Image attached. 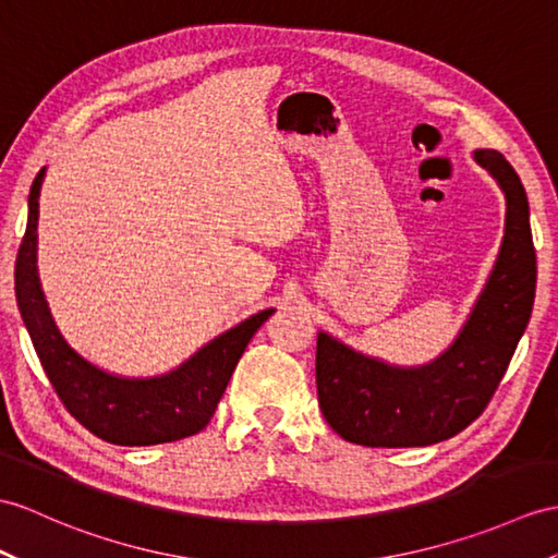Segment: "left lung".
Returning <instances> with one entry per match:
<instances>
[{"mask_svg":"<svg viewBox=\"0 0 558 558\" xmlns=\"http://www.w3.org/2000/svg\"><path fill=\"white\" fill-rule=\"evenodd\" d=\"M473 158L505 192L507 225L493 275L454 343L430 364L404 369L317 336L319 407L348 442L424 447L452 438L483 414L507 374L533 312L537 257L519 174L493 148Z\"/></svg>","mask_w":558,"mask_h":558,"instance_id":"8db88e82","label":"left lung"}]
</instances>
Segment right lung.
I'll return each instance as SVG.
<instances>
[{
    "label": "right lung",
    "instance_id": "obj_1",
    "mask_svg": "<svg viewBox=\"0 0 558 558\" xmlns=\"http://www.w3.org/2000/svg\"><path fill=\"white\" fill-rule=\"evenodd\" d=\"M45 170L37 172L28 196V227L16 257V301L49 384L65 410L106 442L142 447L196 436L213 418L253 333L275 310L257 312L217 336L170 374L122 378L89 364L57 329L37 277V198Z\"/></svg>",
    "mask_w": 558,
    "mask_h": 558
}]
</instances>
